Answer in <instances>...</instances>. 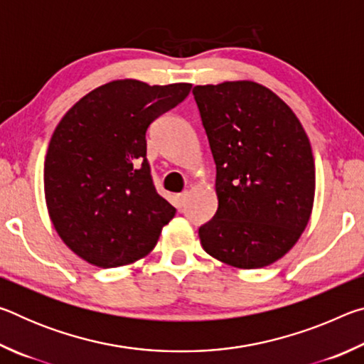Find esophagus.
<instances>
[{"label": "esophagus", "mask_w": 364, "mask_h": 364, "mask_svg": "<svg viewBox=\"0 0 364 364\" xmlns=\"http://www.w3.org/2000/svg\"><path fill=\"white\" fill-rule=\"evenodd\" d=\"M176 202H178V207L186 205V202H188V193L178 194V196H176Z\"/></svg>", "instance_id": "esophagus-1"}]
</instances>
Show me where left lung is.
I'll use <instances>...</instances> for the list:
<instances>
[{"instance_id": "8db88e82", "label": "left lung", "mask_w": 364, "mask_h": 364, "mask_svg": "<svg viewBox=\"0 0 364 364\" xmlns=\"http://www.w3.org/2000/svg\"><path fill=\"white\" fill-rule=\"evenodd\" d=\"M217 165L218 208L199 228L208 255L268 267L299 241L315 199V159L292 109L255 82L194 86Z\"/></svg>"}]
</instances>
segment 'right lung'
<instances>
[{
	"instance_id": "right-lung-1",
	"label": "right lung",
	"mask_w": 364,
	"mask_h": 364,
	"mask_svg": "<svg viewBox=\"0 0 364 364\" xmlns=\"http://www.w3.org/2000/svg\"><path fill=\"white\" fill-rule=\"evenodd\" d=\"M191 86L115 80L59 122L45 159L46 205L60 239L83 260L101 268L136 262L175 217L152 183L146 132Z\"/></svg>"
}]
</instances>
